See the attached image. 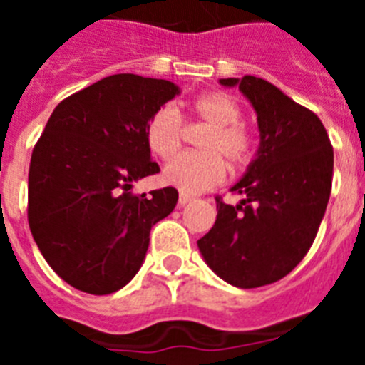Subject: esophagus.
Wrapping results in <instances>:
<instances>
[{
  "instance_id": "34e87169",
  "label": "esophagus",
  "mask_w": 365,
  "mask_h": 365,
  "mask_svg": "<svg viewBox=\"0 0 365 365\" xmlns=\"http://www.w3.org/2000/svg\"><path fill=\"white\" fill-rule=\"evenodd\" d=\"M190 201H192V197H190L188 193H179V206L188 205Z\"/></svg>"
}]
</instances>
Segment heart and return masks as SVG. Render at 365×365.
Returning <instances> with one entry per match:
<instances>
[{"instance_id": "1", "label": "heart", "mask_w": 365, "mask_h": 365, "mask_svg": "<svg viewBox=\"0 0 365 365\" xmlns=\"http://www.w3.org/2000/svg\"><path fill=\"white\" fill-rule=\"evenodd\" d=\"M193 115L208 124L201 140L202 153H182L164 168L163 179L182 193H201L217 186L225 175V160L243 166L252 157V137L240 124L241 109L225 93H206L193 100ZM182 118L173 106H164L151 115L146 125V144L159 159H172L180 148Z\"/></svg>"}]
</instances>
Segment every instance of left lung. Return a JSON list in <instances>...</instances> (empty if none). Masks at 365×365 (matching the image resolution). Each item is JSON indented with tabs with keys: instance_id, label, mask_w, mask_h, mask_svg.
<instances>
[{
	"instance_id": "8db88e82",
	"label": "left lung",
	"mask_w": 365,
	"mask_h": 365,
	"mask_svg": "<svg viewBox=\"0 0 365 365\" xmlns=\"http://www.w3.org/2000/svg\"><path fill=\"white\" fill-rule=\"evenodd\" d=\"M240 87L257 115L259 146L230 192L217 201L210 232L197 241L206 265L240 289L278 282L309 252L333 182V146L314 113L257 76L221 78Z\"/></svg>"
}]
</instances>
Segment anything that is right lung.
<instances>
[{
	"label": "right lung",
	"instance_id": "add662e5",
	"mask_svg": "<svg viewBox=\"0 0 365 365\" xmlns=\"http://www.w3.org/2000/svg\"><path fill=\"white\" fill-rule=\"evenodd\" d=\"M170 80L111 74L54 108L32 150L29 227L51 269L78 291L111 294L143 267L155 222L175 188L133 195L159 173L146 144L151 115L175 98Z\"/></svg>",
	"mask_w": 365,
	"mask_h": 365
}]
</instances>
